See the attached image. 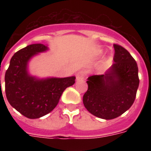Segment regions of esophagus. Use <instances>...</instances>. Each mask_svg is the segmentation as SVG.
Returning <instances> with one entry per match:
<instances>
[{
  "label": "esophagus",
  "instance_id": "1",
  "mask_svg": "<svg viewBox=\"0 0 151 151\" xmlns=\"http://www.w3.org/2000/svg\"><path fill=\"white\" fill-rule=\"evenodd\" d=\"M85 72L84 70H81L79 71L77 75H76V78H77V81H83L85 79Z\"/></svg>",
  "mask_w": 151,
  "mask_h": 151
}]
</instances>
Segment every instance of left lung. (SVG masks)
Instances as JSON below:
<instances>
[{"label": "left lung", "instance_id": "obj_1", "mask_svg": "<svg viewBox=\"0 0 151 151\" xmlns=\"http://www.w3.org/2000/svg\"><path fill=\"white\" fill-rule=\"evenodd\" d=\"M114 63L104 74L88 78L83 103L88 111L102 119L119 117L133 104L139 79L138 66L130 53L114 44Z\"/></svg>", "mask_w": 151, "mask_h": 151}]
</instances>
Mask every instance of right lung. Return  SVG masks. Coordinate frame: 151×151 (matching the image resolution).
Listing matches in <instances>:
<instances>
[{
  "label": "right lung",
  "mask_w": 151,
  "mask_h": 151,
  "mask_svg": "<svg viewBox=\"0 0 151 151\" xmlns=\"http://www.w3.org/2000/svg\"><path fill=\"white\" fill-rule=\"evenodd\" d=\"M48 49L43 44H33L20 49L12 57L5 73V94L8 103L30 119L43 117L53 110L64 90L75 83L74 76L39 79L29 74L27 69L29 59Z\"/></svg>",
  "instance_id": "add662e5"
}]
</instances>
